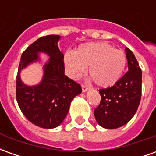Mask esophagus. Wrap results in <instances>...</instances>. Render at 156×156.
<instances>
[{"label":"esophagus","instance_id":"34e87169","mask_svg":"<svg viewBox=\"0 0 156 156\" xmlns=\"http://www.w3.org/2000/svg\"><path fill=\"white\" fill-rule=\"evenodd\" d=\"M88 86H86L85 84H82V90H83V92H86L87 90H88Z\"/></svg>","mask_w":156,"mask_h":156}]
</instances>
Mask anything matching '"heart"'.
I'll use <instances>...</instances> for the list:
<instances>
[{
	"mask_svg": "<svg viewBox=\"0 0 156 156\" xmlns=\"http://www.w3.org/2000/svg\"><path fill=\"white\" fill-rule=\"evenodd\" d=\"M64 63L73 78L79 77L88 66V74L93 81L100 87H109L123 75L126 56L107 42H87L80 45L74 53H66Z\"/></svg>",
	"mask_w": 156,
	"mask_h": 156,
	"instance_id": "obj_1",
	"label": "heart"
}]
</instances>
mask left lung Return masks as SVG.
Segmentation results:
<instances>
[{
	"instance_id": "obj_1",
	"label": "left lung",
	"mask_w": 156,
	"mask_h": 156,
	"mask_svg": "<svg viewBox=\"0 0 156 156\" xmlns=\"http://www.w3.org/2000/svg\"><path fill=\"white\" fill-rule=\"evenodd\" d=\"M125 50L129 71L114 86L99 89L101 101L94 109V116L105 129H117L127 124L140 102L142 71L132 51Z\"/></svg>"
}]
</instances>
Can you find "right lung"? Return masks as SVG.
I'll list each match as a JSON object with an SVG mask.
<instances>
[{
    "label": "right lung",
    "mask_w": 156,
    "mask_h": 156,
    "mask_svg": "<svg viewBox=\"0 0 156 156\" xmlns=\"http://www.w3.org/2000/svg\"><path fill=\"white\" fill-rule=\"evenodd\" d=\"M58 35H48L36 40L22 52L16 80V97L22 114L31 123L44 129L62 124L68 115L70 104L82 92L81 85L64 74V56L58 47ZM39 51L50 56L44 66L41 84L29 87L22 83L20 71L38 60Z\"/></svg>",
    "instance_id": "right-lung-1"
}]
</instances>
